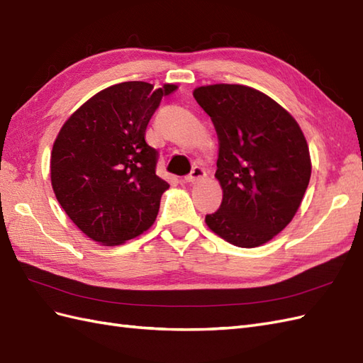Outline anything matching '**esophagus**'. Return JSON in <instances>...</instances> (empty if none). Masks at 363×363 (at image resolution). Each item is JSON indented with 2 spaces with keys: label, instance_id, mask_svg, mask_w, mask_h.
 <instances>
[{
  "label": "esophagus",
  "instance_id": "obj_1",
  "mask_svg": "<svg viewBox=\"0 0 363 363\" xmlns=\"http://www.w3.org/2000/svg\"><path fill=\"white\" fill-rule=\"evenodd\" d=\"M207 176V172L202 169V167H193V170L185 176V182H189V184H194V182H198V181H201V179H203Z\"/></svg>",
  "mask_w": 363,
  "mask_h": 363
}]
</instances>
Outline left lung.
Segmentation results:
<instances>
[{
  "label": "left lung",
  "instance_id": "left-lung-1",
  "mask_svg": "<svg viewBox=\"0 0 363 363\" xmlns=\"http://www.w3.org/2000/svg\"><path fill=\"white\" fill-rule=\"evenodd\" d=\"M219 139L215 178L222 187L208 228L242 248L264 245L290 224L311 176L299 124L274 99L240 84L194 89Z\"/></svg>",
  "mask_w": 363,
  "mask_h": 363
}]
</instances>
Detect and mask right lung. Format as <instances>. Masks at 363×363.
Instances as JSON below:
<instances>
[{
	"instance_id": "add662e5",
	"label": "right lung",
	"mask_w": 363,
	"mask_h": 363,
	"mask_svg": "<svg viewBox=\"0 0 363 363\" xmlns=\"http://www.w3.org/2000/svg\"><path fill=\"white\" fill-rule=\"evenodd\" d=\"M178 86L153 90L127 81L98 91L73 113L55 139L52 189L82 233L102 245H119L148 230L162 193L157 152L145 128L164 96Z\"/></svg>"
}]
</instances>
